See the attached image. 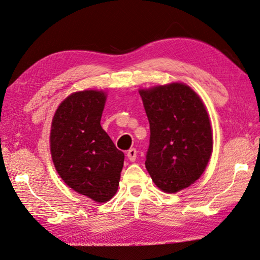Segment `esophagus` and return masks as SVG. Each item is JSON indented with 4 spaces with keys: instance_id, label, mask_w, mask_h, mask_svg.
I'll return each mask as SVG.
<instances>
[{
    "instance_id": "obj_1",
    "label": "esophagus",
    "mask_w": 260,
    "mask_h": 260,
    "mask_svg": "<svg viewBox=\"0 0 260 260\" xmlns=\"http://www.w3.org/2000/svg\"><path fill=\"white\" fill-rule=\"evenodd\" d=\"M137 154H138L137 149L131 148V149L128 150V152H126V157H128V159H129L130 161H136Z\"/></svg>"
}]
</instances>
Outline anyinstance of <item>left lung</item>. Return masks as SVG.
Segmentation results:
<instances>
[{"mask_svg":"<svg viewBox=\"0 0 260 260\" xmlns=\"http://www.w3.org/2000/svg\"><path fill=\"white\" fill-rule=\"evenodd\" d=\"M150 123L146 168L155 186L175 193L205 171L212 152V131L203 100L184 83L139 91Z\"/></svg>","mask_w":260,"mask_h":260,"instance_id":"obj_1","label":"left lung"}]
</instances>
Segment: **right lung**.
<instances>
[{
  "label": "right lung",
  "instance_id": "1",
  "mask_svg": "<svg viewBox=\"0 0 260 260\" xmlns=\"http://www.w3.org/2000/svg\"><path fill=\"white\" fill-rule=\"evenodd\" d=\"M106 100L103 91L74 92L56 109L50 135L57 174L74 191L96 203L117 192L124 160L100 124Z\"/></svg>",
  "mask_w": 260,
  "mask_h": 260
}]
</instances>
